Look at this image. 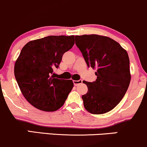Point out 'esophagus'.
Returning a JSON list of instances; mask_svg holds the SVG:
<instances>
[{
    "label": "esophagus",
    "instance_id": "34e87169",
    "mask_svg": "<svg viewBox=\"0 0 147 147\" xmlns=\"http://www.w3.org/2000/svg\"><path fill=\"white\" fill-rule=\"evenodd\" d=\"M73 82H74V84H75V86H77V85L80 84L82 83V80H74Z\"/></svg>",
    "mask_w": 147,
    "mask_h": 147
}]
</instances>
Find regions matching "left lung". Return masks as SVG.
<instances>
[{
    "label": "left lung",
    "mask_w": 147,
    "mask_h": 147,
    "mask_svg": "<svg viewBox=\"0 0 147 147\" xmlns=\"http://www.w3.org/2000/svg\"><path fill=\"white\" fill-rule=\"evenodd\" d=\"M75 43L87 66L96 69V81L83 82L88 87L82 96L84 108L93 114L109 112L120 102L130 84L128 53L115 40L103 35H76Z\"/></svg>",
    "instance_id": "1"
}]
</instances>
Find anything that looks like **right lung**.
Instances as JSON below:
<instances>
[{
	"mask_svg": "<svg viewBox=\"0 0 147 147\" xmlns=\"http://www.w3.org/2000/svg\"><path fill=\"white\" fill-rule=\"evenodd\" d=\"M74 44V35H50L28 42L22 48L14 64V76L24 98L33 107L54 112L63 105L73 82L54 78L53 72Z\"/></svg>",
	"mask_w": 147,
	"mask_h": 147,
	"instance_id": "1",
	"label": "right lung"
}]
</instances>
